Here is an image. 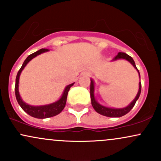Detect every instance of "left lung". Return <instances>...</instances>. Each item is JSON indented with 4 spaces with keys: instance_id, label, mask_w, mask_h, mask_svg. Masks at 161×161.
I'll list each match as a JSON object with an SVG mask.
<instances>
[{
    "instance_id": "8db88e82",
    "label": "left lung",
    "mask_w": 161,
    "mask_h": 161,
    "mask_svg": "<svg viewBox=\"0 0 161 161\" xmlns=\"http://www.w3.org/2000/svg\"><path fill=\"white\" fill-rule=\"evenodd\" d=\"M118 59H125V60H128L129 63H131V64H132V66L137 69V71L138 72V74H139V77H140V73L138 69L136 67V64H135V61L133 60V59L129 55L126 54V53H123V52H119L118 54L115 57V58L114 59V60H118ZM141 90H142V84L141 82H139V89H138V92L136 95V98H135L132 102L131 103L129 106H127L126 108H121V109H114V108H107V107L102 106V105L99 104L97 101H95V95H94V82L93 80H91V85H90V95H91V101H92V104L93 108L95 109V111L97 112L98 114H101V115L105 116H108V117H120V116H123L125 115L126 114L130 111L132 110V108H133L134 105L136 104V101L138 99L139 97L140 94H141Z\"/></svg>"
}]
</instances>
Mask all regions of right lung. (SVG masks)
Masks as SVG:
<instances>
[{"mask_svg":"<svg viewBox=\"0 0 161 161\" xmlns=\"http://www.w3.org/2000/svg\"><path fill=\"white\" fill-rule=\"evenodd\" d=\"M49 51L48 49L42 48L40 49L39 51H36V52L32 53L25 60L23 66H21L19 71H18L17 75H16V84H15V95L16 100H17L18 104L20 105L22 109L27 113L29 115L31 116H33L35 118H38V119H45V118H48V117H52L57 115V114H60V112L64 110V107H65L66 103V98H67V95L68 92L69 91V88L73 86L74 83H72V84L69 85L66 87L65 90H64V93H63L62 97H60V100L56 101V102L53 103V104H47V105H43V106H31L25 104L23 100L20 97L19 94V89H18V87H19V75L21 73L22 70L24 69L26 64L32 60V58H34L35 57H36L37 55H39L42 53L46 52V51Z\"/></svg>","mask_w":161,"mask_h":161,"instance_id":"right-lung-1","label":"right lung"}]
</instances>
